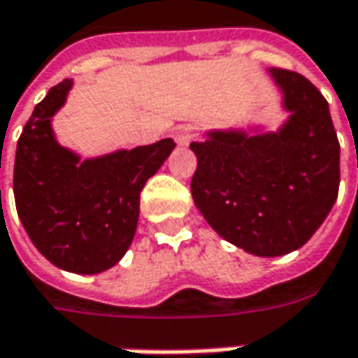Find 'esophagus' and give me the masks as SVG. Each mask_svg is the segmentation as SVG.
<instances>
[{"label": "esophagus", "instance_id": "34e87169", "mask_svg": "<svg viewBox=\"0 0 358 358\" xmlns=\"http://www.w3.org/2000/svg\"><path fill=\"white\" fill-rule=\"evenodd\" d=\"M175 141L181 145V147H187L189 143L197 136V131H195V127H191V124H185V127H179L177 131H175Z\"/></svg>", "mask_w": 358, "mask_h": 358}]
</instances>
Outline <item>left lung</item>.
I'll list each match as a JSON object with an SVG mask.
<instances>
[{
    "instance_id": "left-lung-1",
    "label": "left lung",
    "mask_w": 358,
    "mask_h": 358,
    "mask_svg": "<svg viewBox=\"0 0 358 358\" xmlns=\"http://www.w3.org/2000/svg\"><path fill=\"white\" fill-rule=\"evenodd\" d=\"M288 120L276 133L211 131L191 143V195L206 222L248 254L274 258L302 248L338 195L341 147L329 102L302 74L270 68Z\"/></svg>"
}]
</instances>
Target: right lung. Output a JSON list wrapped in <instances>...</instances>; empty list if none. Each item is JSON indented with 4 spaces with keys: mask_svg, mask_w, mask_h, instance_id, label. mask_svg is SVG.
<instances>
[{
    "mask_svg": "<svg viewBox=\"0 0 358 358\" xmlns=\"http://www.w3.org/2000/svg\"><path fill=\"white\" fill-rule=\"evenodd\" d=\"M70 88L68 78L50 88L26 122L15 151L13 195L27 236L45 259L66 272L99 274L133 243L141 191L175 143L163 138L80 161L52 131V117Z\"/></svg>",
    "mask_w": 358,
    "mask_h": 358,
    "instance_id": "1",
    "label": "right lung"
}]
</instances>
